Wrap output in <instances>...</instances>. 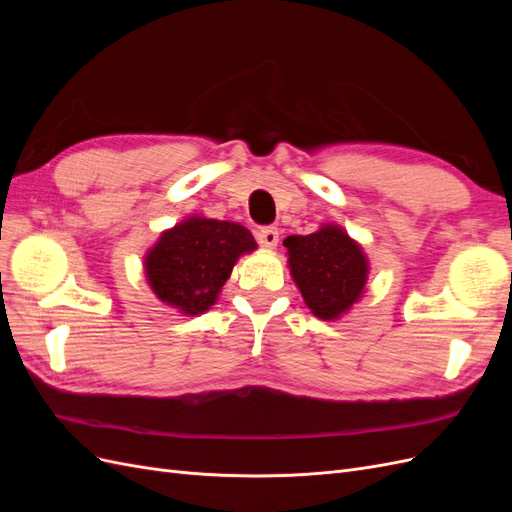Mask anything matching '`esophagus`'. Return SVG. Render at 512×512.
I'll return each instance as SVG.
<instances>
[{
    "label": "esophagus",
    "instance_id": "esophagus-1",
    "mask_svg": "<svg viewBox=\"0 0 512 512\" xmlns=\"http://www.w3.org/2000/svg\"><path fill=\"white\" fill-rule=\"evenodd\" d=\"M256 239H258V243H260L262 247H265V250H275L277 241H280V230L273 228V226L260 228V230L256 232Z\"/></svg>",
    "mask_w": 512,
    "mask_h": 512
}]
</instances>
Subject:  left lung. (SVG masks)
I'll use <instances>...</instances> for the list:
<instances>
[{
    "instance_id": "8db88e82",
    "label": "left lung",
    "mask_w": 512,
    "mask_h": 512,
    "mask_svg": "<svg viewBox=\"0 0 512 512\" xmlns=\"http://www.w3.org/2000/svg\"><path fill=\"white\" fill-rule=\"evenodd\" d=\"M288 269L305 305L320 320H339L365 294L369 260L359 241L339 224L284 239Z\"/></svg>"
}]
</instances>
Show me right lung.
Here are the masks:
<instances>
[{
  "label": "right lung",
  "mask_w": 512,
  "mask_h": 512,
  "mask_svg": "<svg viewBox=\"0 0 512 512\" xmlns=\"http://www.w3.org/2000/svg\"><path fill=\"white\" fill-rule=\"evenodd\" d=\"M256 247L252 232L237 222L188 215L147 250V284L179 314H205L218 301L237 260Z\"/></svg>",
  "instance_id": "obj_1"
}]
</instances>
